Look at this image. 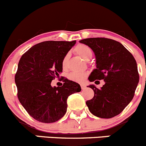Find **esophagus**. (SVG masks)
Segmentation results:
<instances>
[{"instance_id":"esophagus-1","label":"esophagus","mask_w":146,"mask_h":146,"mask_svg":"<svg viewBox=\"0 0 146 146\" xmlns=\"http://www.w3.org/2000/svg\"><path fill=\"white\" fill-rule=\"evenodd\" d=\"M80 87H81L82 89H85L86 88V86L84 84H81L80 85Z\"/></svg>"}]
</instances>
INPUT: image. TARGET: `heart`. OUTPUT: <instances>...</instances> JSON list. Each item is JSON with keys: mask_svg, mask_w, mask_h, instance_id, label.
<instances>
[{"mask_svg": "<svg viewBox=\"0 0 146 146\" xmlns=\"http://www.w3.org/2000/svg\"><path fill=\"white\" fill-rule=\"evenodd\" d=\"M75 52L79 56H80L83 60H86V61L90 60L92 58V56H93V52H92V50L90 49V48L84 44L78 45L75 48ZM68 59V55H66L64 56V58H63V61H62V66H63V68H66V66H67ZM86 76V75L84 73L73 72V73H71L69 74L68 78L70 80H73L74 82L80 83V82L83 81Z\"/></svg>", "mask_w": 146, "mask_h": 146, "instance_id": "heart-1", "label": "heart"}]
</instances>
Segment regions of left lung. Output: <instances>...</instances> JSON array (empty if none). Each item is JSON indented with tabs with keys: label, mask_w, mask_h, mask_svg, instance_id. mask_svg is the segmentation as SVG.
<instances>
[{
	"label": "left lung",
	"mask_w": 146,
	"mask_h": 146,
	"mask_svg": "<svg viewBox=\"0 0 146 146\" xmlns=\"http://www.w3.org/2000/svg\"><path fill=\"white\" fill-rule=\"evenodd\" d=\"M79 42L89 46L96 56V68L89 76V81H105L100 88L88 86L94 96L86 101V105L90 112L98 118H113L121 113L133 98L139 82L136 61L116 40L90 38Z\"/></svg>",
	"instance_id": "8db88e82"
}]
</instances>
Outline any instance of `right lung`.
I'll return each mask as SVG.
<instances>
[{
  "instance_id": "1",
  "label": "right lung",
  "mask_w": 146,
  "mask_h": 146,
  "mask_svg": "<svg viewBox=\"0 0 146 146\" xmlns=\"http://www.w3.org/2000/svg\"><path fill=\"white\" fill-rule=\"evenodd\" d=\"M73 41L41 42L27 50L19 60L15 76L18 98L34 119L49 123L60 120L67 111L69 96L81 90L80 85L67 78L63 86L51 81L63 72L62 61L76 44Z\"/></svg>"
}]
</instances>
